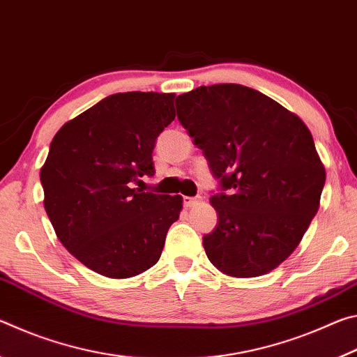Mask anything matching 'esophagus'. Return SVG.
I'll return each mask as SVG.
<instances>
[{"mask_svg": "<svg viewBox=\"0 0 357 357\" xmlns=\"http://www.w3.org/2000/svg\"><path fill=\"white\" fill-rule=\"evenodd\" d=\"M200 202H202V197H184V206L185 208L197 206V204Z\"/></svg>", "mask_w": 357, "mask_h": 357, "instance_id": "esophagus-1", "label": "esophagus"}]
</instances>
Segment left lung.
Returning a JSON list of instances; mask_svg holds the SVG:
<instances>
[{"instance_id":"1","label":"left lung","mask_w":357,"mask_h":357,"mask_svg":"<svg viewBox=\"0 0 357 357\" xmlns=\"http://www.w3.org/2000/svg\"><path fill=\"white\" fill-rule=\"evenodd\" d=\"M178 119L203 151L220 192L203 236L223 274H268L299 245L319 208L326 172L307 126L279 102L236 83L178 96Z\"/></svg>"}]
</instances>
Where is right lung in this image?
<instances>
[{
    "label": "right lung",
    "instance_id": "obj_1",
    "mask_svg": "<svg viewBox=\"0 0 357 357\" xmlns=\"http://www.w3.org/2000/svg\"><path fill=\"white\" fill-rule=\"evenodd\" d=\"M176 116L174 94L118 93L66 123L40 168L44 208L78 261L128 279L159 261L183 198L135 189L153 176L157 137Z\"/></svg>",
    "mask_w": 357,
    "mask_h": 357
}]
</instances>
